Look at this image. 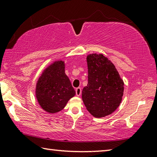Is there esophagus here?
<instances>
[{
    "mask_svg": "<svg viewBox=\"0 0 157 157\" xmlns=\"http://www.w3.org/2000/svg\"><path fill=\"white\" fill-rule=\"evenodd\" d=\"M75 92H76V95L77 96H79L82 94V89L80 87H78L75 89Z\"/></svg>",
    "mask_w": 157,
    "mask_h": 157,
    "instance_id": "obj_1",
    "label": "esophagus"
}]
</instances>
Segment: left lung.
I'll return each instance as SVG.
<instances>
[{
	"mask_svg": "<svg viewBox=\"0 0 157 157\" xmlns=\"http://www.w3.org/2000/svg\"><path fill=\"white\" fill-rule=\"evenodd\" d=\"M86 62L88 84L82 90L84 104L95 118L110 115L123 99V80L113 63L102 54H90Z\"/></svg>",
	"mask_w": 157,
	"mask_h": 157,
	"instance_id": "1",
	"label": "left lung"
}]
</instances>
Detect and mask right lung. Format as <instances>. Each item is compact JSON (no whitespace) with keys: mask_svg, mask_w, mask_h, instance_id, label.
<instances>
[{"mask_svg":"<svg viewBox=\"0 0 157 157\" xmlns=\"http://www.w3.org/2000/svg\"><path fill=\"white\" fill-rule=\"evenodd\" d=\"M35 95L39 105L49 113L62 110L75 91L65 73L63 61H55L45 69L36 82Z\"/></svg>","mask_w":157,"mask_h":157,"instance_id":"1","label":"right lung"}]
</instances>
